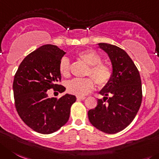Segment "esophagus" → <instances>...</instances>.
Listing matches in <instances>:
<instances>
[{
    "label": "esophagus",
    "mask_w": 159,
    "mask_h": 159,
    "mask_svg": "<svg viewBox=\"0 0 159 159\" xmlns=\"http://www.w3.org/2000/svg\"><path fill=\"white\" fill-rule=\"evenodd\" d=\"M85 99V96H77V100H83Z\"/></svg>",
    "instance_id": "esophagus-1"
}]
</instances>
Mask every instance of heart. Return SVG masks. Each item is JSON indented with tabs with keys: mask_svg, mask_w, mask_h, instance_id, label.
<instances>
[{
	"mask_svg": "<svg viewBox=\"0 0 159 159\" xmlns=\"http://www.w3.org/2000/svg\"><path fill=\"white\" fill-rule=\"evenodd\" d=\"M77 57L88 65L85 75L92 78H76L68 81L66 89L70 93L77 96H84L93 90L94 81L100 87L106 86L111 82L113 78V68L108 63L101 62V56L99 53L94 50H84L78 52ZM59 70L60 75L64 78H68L70 75V65L66 57H63L59 62Z\"/></svg>",
	"mask_w": 159,
	"mask_h": 159,
	"instance_id": "obj_1",
	"label": "heart"
}]
</instances>
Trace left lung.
<instances>
[{
    "label": "left lung",
    "mask_w": 159,
    "mask_h": 159,
    "mask_svg": "<svg viewBox=\"0 0 159 159\" xmlns=\"http://www.w3.org/2000/svg\"><path fill=\"white\" fill-rule=\"evenodd\" d=\"M99 46L111 59L113 78L100 92L104 97L98 100L88 116L97 129L114 134L126 128L140 109L143 96L141 79L137 67L124 50L107 43H100Z\"/></svg>",
    "instance_id": "8db88e82"
}]
</instances>
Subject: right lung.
Returning a JSON list of instances; mask_svg holds the SVG:
<instances>
[{"mask_svg": "<svg viewBox=\"0 0 159 159\" xmlns=\"http://www.w3.org/2000/svg\"><path fill=\"white\" fill-rule=\"evenodd\" d=\"M65 54L52 44L43 45L30 53L19 65L13 81V93L18 115L30 128L42 134H50L69 120L75 96L60 98L48 96V90L62 93L66 88L59 83V64Z\"/></svg>", "mask_w": 159, "mask_h": 159, "instance_id": "1", "label": "right lung"}]
</instances>
